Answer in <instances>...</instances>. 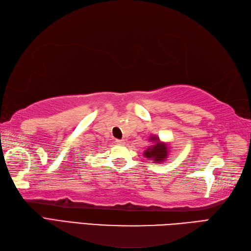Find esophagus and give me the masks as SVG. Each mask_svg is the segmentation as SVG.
<instances>
[{
  "instance_id": "1",
  "label": "esophagus",
  "mask_w": 251,
  "mask_h": 251,
  "mask_svg": "<svg viewBox=\"0 0 251 251\" xmlns=\"http://www.w3.org/2000/svg\"><path fill=\"white\" fill-rule=\"evenodd\" d=\"M115 143H116L117 145H120V146H124V145L126 144V141H125V140H116Z\"/></svg>"
}]
</instances>
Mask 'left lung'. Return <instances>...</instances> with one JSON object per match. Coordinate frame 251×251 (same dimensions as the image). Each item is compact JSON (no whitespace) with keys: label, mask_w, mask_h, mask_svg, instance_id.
<instances>
[{"label":"left lung","mask_w":251,"mask_h":251,"mask_svg":"<svg viewBox=\"0 0 251 251\" xmlns=\"http://www.w3.org/2000/svg\"><path fill=\"white\" fill-rule=\"evenodd\" d=\"M149 141L152 143L151 146H149L144 151V155L148 160H153L155 163L165 162L166 158L169 155V147L165 143H162L157 135H151Z\"/></svg>","instance_id":"1"}]
</instances>
